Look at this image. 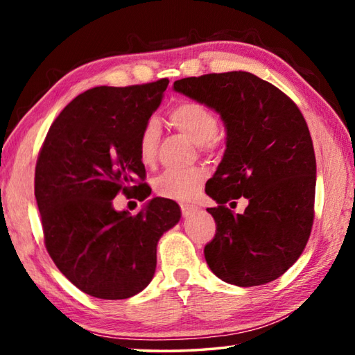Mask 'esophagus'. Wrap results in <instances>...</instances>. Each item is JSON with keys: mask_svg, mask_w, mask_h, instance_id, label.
<instances>
[{"mask_svg": "<svg viewBox=\"0 0 355 355\" xmlns=\"http://www.w3.org/2000/svg\"><path fill=\"white\" fill-rule=\"evenodd\" d=\"M197 211V207L194 205H182V213H183V218H188L192 213Z\"/></svg>", "mask_w": 355, "mask_h": 355, "instance_id": "1", "label": "esophagus"}]
</instances>
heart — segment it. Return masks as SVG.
<instances>
[{"mask_svg":"<svg viewBox=\"0 0 355 355\" xmlns=\"http://www.w3.org/2000/svg\"><path fill=\"white\" fill-rule=\"evenodd\" d=\"M169 119L173 127L202 150L214 147L219 133L218 116L208 106L196 101H183L172 107ZM161 137V128L156 119L147 120L139 136V156L144 164H152ZM205 180L202 169L166 171L155 178V192L164 199L189 200L199 191Z\"/></svg>","mask_w":355,"mask_h":355,"instance_id":"b5f03b06","label":"heart"}]
</instances>
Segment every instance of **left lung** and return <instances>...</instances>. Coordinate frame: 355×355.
<instances>
[{"instance_id": "1", "label": "left lung", "mask_w": 355, "mask_h": 355, "mask_svg": "<svg viewBox=\"0 0 355 355\" xmlns=\"http://www.w3.org/2000/svg\"><path fill=\"white\" fill-rule=\"evenodd\" d=\"M173 91L208 106L225 127V152L205 192L216 235L205 260L220 280L257 286L279 279L302 254L313 225L316 159L291 98L249 71L183 78ZM250 200L243 215L225 207ZM235 203V202H232Z\"/></svg>"}]
</instances>
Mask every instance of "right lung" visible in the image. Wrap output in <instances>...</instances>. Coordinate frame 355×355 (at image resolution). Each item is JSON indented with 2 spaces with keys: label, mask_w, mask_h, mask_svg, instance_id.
Masks as SVG:
<instances>
[{
  "label": "right lung",
  "mask_w": 355,
  "mask_h": 355,
  "mask_svg": "<svg viewBox=\"0 0 355 355\" xmlns=\"http://www.w3.org/2000/svg\"><path fill=\"white\" fill-rule=\"evenodd\" d=\"M169 80L100 86L80 94L48 130L35 164L34 194L45 245L65 277L89 296L127 299L152 282L159 238L182 211L163 197L136 216L117 211L114 197L147 184L139 136L158 110Z\"/></svg>",
  "instance_id": "add662e5"
}]
</instances>
